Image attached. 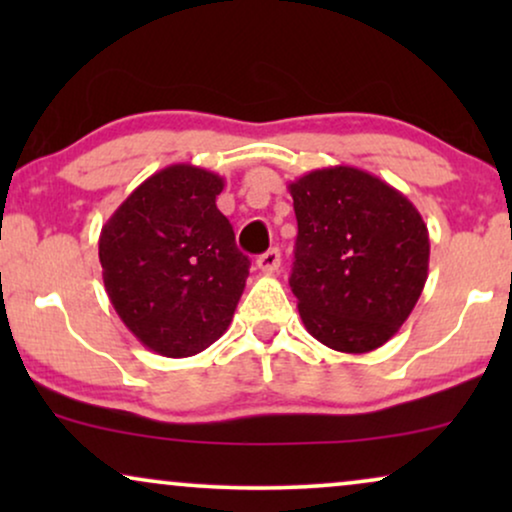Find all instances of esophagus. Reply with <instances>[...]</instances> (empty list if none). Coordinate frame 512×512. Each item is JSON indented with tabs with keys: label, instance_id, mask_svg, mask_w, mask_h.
<instances>
[{
	"label": "esophagus",
	"instance_id": "obj_1",
	"mask_svg": "<svg viewBox=\"0 0 512 512\" xmlns=\"http://www.w3.org/2000/svg\"><path fill=\"white\" fill-rule=\"evenodd\" d=\"M279 263H282V254H279V249H268L265 254L256 258L258 270L265 272V275H272V272H277Z\"/></svg>",
	"mask_w": 512,
	"mask_h": 512
}]
</instances>
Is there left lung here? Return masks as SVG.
<instances>
[{
  "label": "left lung",
  "mask_w": 512,
  "mask_h": 512,
  "mask_svg": "<svg viewBox=\"0 0 512 512\" xmlns=\"http://www.w3.org/2000/svg\"><path fill=\"white\" fill-rule=\"evenodd\" d=\"M298 219L291 291L321 345L366 354L394 338L429 277V230L401 191L359 167L289 184Z\"/></svg>",
  "instance_id": "8db88e82"
}]
</instances>
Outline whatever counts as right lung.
I'll use <instances>...</instances> for the list:
<instances>
[{
  "mask_svg": "<svg viewBox=\"0 0 512 512\" xmlns=\"http://www.w3.org/2000/svg\"><path fill=\"white\" fill-rule=\"evenodd\" d=\"M219 174L170 165L139 184L100 233L107 296L151 352L184 359L226 333L249 277Z\"/></svg>",
  "mask_w": 512,
  "mask_h": 512,
  "instance_id": "1",
  "label": "right lung"
}]
</instances>
